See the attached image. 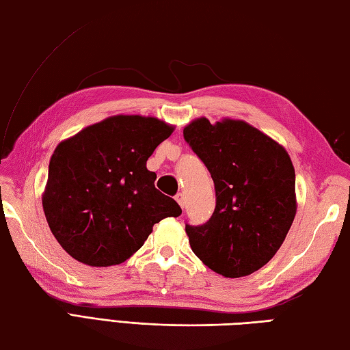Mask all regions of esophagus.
<instances>
[{
	"instance_id": "1",
	"label": "esophagus",
	"mask_w": 350,
	"mask_h": 350,
	"mask_svg": "<svg viewBox=\"0 0 350 350\" xmlns=\"http://www.w3.org/2000/svg\"><path fill=\"white\" fill-rule=\"evenodd\" d=\"M176 202L179 203V204H180V207H182V209H183V207H185V197H183L182 192H179V194L176 196Z\"/></svg>"
}]
</instances>
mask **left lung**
Listing matches in <instances>:
<instances>
[{
  "mask_svg": "<svg viewBox=\"0 0 350 350\" xmlns=\"http://www.w3.org/2000/svg\"><path fill=\"white\" fill-rule=\"evenodd\" d=\"M183 138L209 170L217 206L187 224L191 248L212 271L239 278L258 271L284 242L296 213L295 168L284 147L242 120L202 117Z\"/></svg>",
  "mask_w": 350,
  "mask_h": 350,
  "instance_id": "1",
  "label": "left lung"
}]
</instances>
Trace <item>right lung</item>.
<instances>
[{"label":"right lung","mask_w":350,"mask_h":350,"mask_svg":"<svg viewBox=\"0 0 350 350\" xmlns=\"http://www.w3.org/2000/svg\"><path fill=\"white\" fill-rule=\"evenodd\" d=\"M173 126L154 117L114 116L62 141L51 156L42 204L63 250L88 266H113L143 247L180 206L154 188L146 163Z\"/></svg>","instance_id":"1"}]
</instances>
